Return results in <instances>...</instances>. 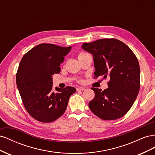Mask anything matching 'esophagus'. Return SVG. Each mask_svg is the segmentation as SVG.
Returning <instances> with one entry per match:
<instances>
[{"label":"esophagus","mask_w":155,"mask_h":155,"mask_svg":"<svg viewBox=\"0 0 155 155\" xmlns=\"http://www.w3.org/2000/svg\"><path fill=\"white\" fill-rule=\"evenodd\" d=\"M84 90H85V88H84V87H79L77 88V91H84Z\"/></svg>","instance_id":"34e87169"}]
</instances>
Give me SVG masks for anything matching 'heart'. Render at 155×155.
Masks as SVG:
<instances>
[{
  "label": "heart",
  "instance_id": "obj_1",
  "mask_svg": "<svg viewBox=\"0 0 155 155\" xmlns=\"http://www.w3.org/2000/svg\"><path fill=\"white\" fill-rule=\"evenodd\" d=\"M86 55H88V54H87V53H85V52H81L80 54H79V56H78V57H79H79H82V56Z\"/></svg>",
  "mask_w": 155,
  "mask_h": 155
}]
</instances>
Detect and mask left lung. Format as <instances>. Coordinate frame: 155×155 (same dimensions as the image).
<instances>
[{
	"label": "left lung",
	"instance_id": "left-lung-1",
	"mask_svg": "<svg viewBox=\"0 0 155 155\" xmlns=\"http://www.w3.org/2000/svg\"><path fill=\"white\" fill-rule=\"evenodd\" d=\"M81 48L93 55L94 78H109L104 91L95 93L88 103L91 111L104 120L118 119L133 106L140 89V70L137 58L127 45L116 39H102L83 43Z\"/></svg>",
	"mask_w": 155,
	"mask_h": 155
}]
</instances>
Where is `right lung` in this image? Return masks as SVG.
I'll return each instance as SVG.
<instances>
[{"instance_id": "right-lung-1", "label": "right lung", "mask_w": 155, "mask_h": 155, "mask_svg": "<svg viewBox=\"0 0 155 155\" xmlns=\"http://www.w3.org/2000/svg\"><path fill=\"white\" fill-rule=\"evenodd\" d=\"M71 48L40 44L21 61L16 74L18 90L28 112L41 122H52L61 116L70 96L76 91L72 87L52 90V76L60 72V64Z\"/></svg>"}]
</instances>
